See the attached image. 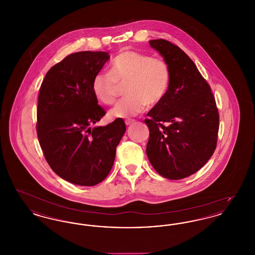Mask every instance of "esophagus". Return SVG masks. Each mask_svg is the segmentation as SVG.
<instances>
[{
  "label": "esophagus",
  "instance_id": "34e87169",
  "mask_svg": "<svg viewBox=\"0 0 255 255\" xmlns=\"http://www.w3.org/2000/svg\"><path fill=\"white\" fill-rule=\"evenodd\" d=\"M134 122H135L134 120H131V119L129 120V119H128V120L125 121V124H126V125H130V124H132V123H133Z\"/></svg>",
  "mask_w": 255,
  "mask_h": 255
}]
</instances>
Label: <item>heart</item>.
<instances>
[{"label": "heart", "mask_w": 255, "mask_h": 255, "mask_svg": "<svg viewBox=\"0 0 255 255\" xmlns=\"http://www.w3.org/2000/svg\"><path fill=\"white\" fill-rule=\"evenodd\" d=\"M111 73H99L92 89L97 99L105 104L115 103L121 86L127 96L110 111L112 118H128L158 104L167 93L170 70L167 62L134 50H122L112 61Z\"/></svg>", "instance_id": "obj_1"}]
</instances>
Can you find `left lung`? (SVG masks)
I'll use <instances>...</instances> for the list:
<instances>
[{
	"label": "left lung",
	"instance_id": "obj_1",
	"mask_svg": "<svg viewBox=\"0 0 255 255\" xmlns=\"http://www.w3.org/2000/svg\"><path fill=\"white\" fill-rule=\"evenodd\" d=\"M167 62L170 83L164 98L150 110L146 154L162 177L181 180L201 169L213 155L219 113L210 86L194 62L164 39L149 41Z\"/></svg>",
	"mask_w": 255,
	"mask_h": 255
}]
</instances>
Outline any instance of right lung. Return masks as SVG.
Returning <instances> with one entry per match:
<instances>
[{"label": "right lung", "mask_w": 255, "mask_h": 255, "mask_svg": "<svg viewBox=\"0 0 255 255\" xmlns=\"http://www.w3.org/2000/svg\"><path fill=\"white\" fill-rule=\"evenodd\" d=\"M109 58L105 51L72 53L49 69L40 88L39 143L53 172L77 185L93 186L108 176L126 131L122 119L92 127L106 114L92 83Z\"/></svg>", "instance_id": "right-lung-1"}]
</instances>
